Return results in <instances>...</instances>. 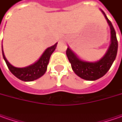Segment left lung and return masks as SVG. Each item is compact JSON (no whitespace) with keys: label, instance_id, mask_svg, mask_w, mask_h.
Masks as SVG:
<instances>
[{"label":"left lung","instance_id":"obj_1","mask_svg":"<svg viewBox=\"0 0 122 122\" xmlns=\"http://www.w3.org/2000/svg\"><path fill=\"white\" fill-rule=\"evenodd\" d=\"M102 12L105 17L111 29V44L105 55L97 62H89L80 60L69 47L67 48L66 51L73 71L79 77L85 80L94 81L104 76L110 69L117 56L118 43L115 29L105 13L102 11Z\"/></svg>","mask_w":122,"mask_h":122}]
</instances>
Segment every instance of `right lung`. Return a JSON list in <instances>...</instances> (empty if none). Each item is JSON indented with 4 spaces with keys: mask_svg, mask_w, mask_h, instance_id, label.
<instances>
[{
    "mask_svg": "<svg viewBox=\"0 0 122 122\" xmlns=\"http://www.w3.org/2000/svg\"><path fill=\"white\" fill-rule=\"evenodd\" d=\"M57 43H56L54 45L48 47L46 49L37 62L26 67L17 68L12 66L11 64L7 61V60L4 55L3 50H2L3 58L7 64L9 71L11 72L13 75H15L17 78H18L21 81H34L40 78L46 72L50 56L54 51V50L56 49Z\"/></svg>",
    "mask_w": 122,
    "mask_h": 122,
    "instance_id": "add662e5",
    "label": "right lung"
}]
</instances>
